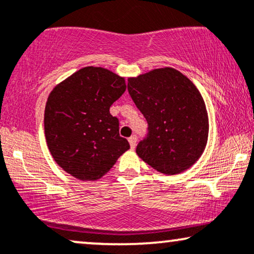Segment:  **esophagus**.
<instances>
[{
	"mask_svg": "<svg viewBox=\"0 0 254 254\" xmlns=\"http://www.w3.org/2000/svg\"><path fill=\"white\" fill-rule=\"evenodd\" d=\"M129 143H130V146H131V149H135V146H136V143H137V137L133 135V136H131L130 138H129Z\"/></svg>",
	"mask_w": 254,
	"mask_h": 254,
	"instance_id": "obj_1",
	"label": "esophagus"
}]
</instances>
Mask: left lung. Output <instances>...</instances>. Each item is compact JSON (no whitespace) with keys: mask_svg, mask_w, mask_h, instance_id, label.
<instances>
[{"mask_svg":"<svg viewBox=\"0 0 254 254\" xmlns=\"http://www.w3.org/2000/svg\"><path fill=\"white\" fill-rule=\"evenodd\" d=\"M127 91L148 122L137 155L157 172L175 175L200 158L208 139V115L195 85L172 67L129 78Z\"/></svg>","mask_w":254,"mask_h":254,"instance_id":"8db88e82","label":"left lung"}]
</instances>
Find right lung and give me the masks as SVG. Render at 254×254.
<instances>
[{
    "label": "right lung",
    "mask_w": 254,
    "mask_h": 254,
    "mask_svg": "<svg viewBox=\"0 0 254 254\" xmlns=\"http://www.w3.org/2000/svg\"><path fill=\"white\" fill-rule=\"evenodd\" d=\"M127 90L124 78L88 66L58 84L45 109V136L54 161L75 179L94 181L130 144L119 136L110 106Z\"/></svg>",
    "instance_id": "obj_1"
}]
</instances>
